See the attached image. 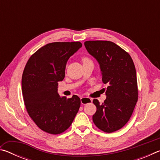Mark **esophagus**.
Segmentation results:
<instances>
[{
    "label": "esophagus",
    "instance_id": "1",
    "mask_svg": "<svg viewBox=\"0 0 160 160\" xmlns=\"http://www.w3.org/2000/svg\"><path fill=\"white\" fill-rule=\"evenodd\" d=\"M80 101H81V104H87L92 102V99L90 98H88V97H81Z\"/></svg>",
    "mask_w": 160,
    "mask_h": 160
}]
</instances>
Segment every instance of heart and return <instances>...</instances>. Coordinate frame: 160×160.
Returning a JSON list of instances; mask_svg holds the SVG:
<instances>
[{"label":"heart","instance_id":"obj_1","mask_svg":"<svg viewBox=\"0 0 160 160\" xmlns=\"http://www.w3.org/2000/svg\"><path fill=\"white\" fill-rule=\"evenodd\" d=\"M82 61L83 63H85V62H86V61H90V59H89L88 58H87V57H84V58H82Z\"/></svg>","mask_w":160,"mask_h":160}]
</instances>
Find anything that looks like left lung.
Instances as JSON below:
<instances>
[{
	"label": "left lung",
	"instance_id": "8db88e82",
	"mask_svg": "<svg viewBox=\"0 0 160 160\" xmlns=\"http://www.w3.org/2000/svg\"><path fill=\"white\" fill-rule=\"evenodd\" d=\"M88 53L99 64L102 82L107 84V99L102 104L93 100L97 107L92 120L97 128L112 132L126 125L138 102L136 71L131 56L109 41H87Z\"/></svg>",
	"mask_w": 160,
	"mask_h": 160
}]
</instances>
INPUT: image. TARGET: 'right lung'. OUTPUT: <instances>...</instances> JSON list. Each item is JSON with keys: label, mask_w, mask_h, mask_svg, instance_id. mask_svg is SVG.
<instances>
[{"label": "right lung", "mask_w": 160, "mask_h": 160, "mask_svg": "<svg viewBox=\"0 0 160 160\" xmlns=\"http://www.w3.org/2000/svg\"><path fill=\"white\" fill-rule=\"evenodd\" d=\"M82 47L80 42H53L37 50L27 63L22 90L29 116L39 128L60 134L69 128L80 107L77 95L67 99L58 93L67 61Z\"/></svg>", "instance_id": "right-lung-1"}]
</instances>
